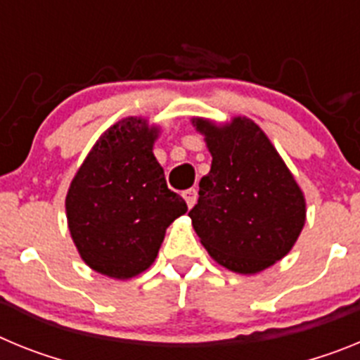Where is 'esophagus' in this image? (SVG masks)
<instances>
[{
    "label": "esophagus",
    "mask_w": 360,
    "mask_h": 360,
    "mask_svg": "<svg viewBox=\"0 0 360 360\" xmlns=\"http://www.w3.org/2000/svg\"><path fill=\"white\" fill-rule=\"evenodd\" d=\"M182 196H184V200H186V202H187V207L191 209L196 203V198H198V191H196L195 187H191V189L184 191Z\"/></svg>",
    "instance_id": "obj_1"
}]
</instances>
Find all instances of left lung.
<instances>
[{
  "instance_id": "1",
  "label": "left lung",
  "mask_w": 360,
  "mask_h": 360,
  "mask_svg": "<svg viewBox=\"0 0 360 360\" xmlns=\"http://www.w3.org/2000/svg\"><path fill=\"white\" fill-rule=\"evenodd\" d=\"M212 164L189 211L202 245L219 265L256 274L287 256L307 218L303 191L256 122L193 119Z\"/></svg>"
}]
</instances>
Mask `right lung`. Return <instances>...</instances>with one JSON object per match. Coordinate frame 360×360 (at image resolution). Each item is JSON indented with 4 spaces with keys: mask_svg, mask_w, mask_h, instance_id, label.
<instances>
[{
    "mask_svg": "<svg viewBox=\"0 0 360 360\" xmlns=\"http://www.w3.org/2000/svg\"><path fill=\"white\" fill-rule=\"evenodd\" d=\"M158 128L128 117L101 135L66 195L72 240L84 263L115 279L141 274L157 257L165 229L187 212L153 155Z\"/></svg>",
    "mask_w": 360,
    "mask_h": 360,
    "instance_id": "1",
    "label": "right lung"
}]
</instances>
